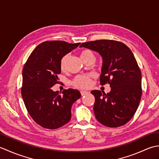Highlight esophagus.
<instances>
[{"mask_svg":"<svg viewBox=\"0 0 159 159\" xmlns=\"http://www.w3.org/2000/svg\"><path fill=\"white\" fill-rule=\"evenodd\" d=\"M88 93V92H85V91H80V94H81V96H85Z\"/></svg>","mask_w":159,"mask_h":159,"instance_id":"obj_1","label":"esophagus"}]
</instances>
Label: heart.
I'll return each mask as SVG.
<instances>
[{
	"label": "heart",
	"instance_id": "heart-1",
	"mask_svg": "<svg viewBox=\"0 0 159 159\" xmlns=\"http://www.w3.org/2000/svg\"><path fill=\"white\" fill-rule=\"evenodd\" d=\"M80 58L83 61H85L89 59H95V55L91 50H83L80 52ZM69 59V55H64L60 61V68L62 71H65L66 69V65ZM92 74H85V75L77 76L72 80V85L80 89L88 88L92 83V79L93 78Z\"/></svg>",
	"mask_w": 159,
	"mask_h": 159
}]
</instances>
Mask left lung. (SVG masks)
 Returning <instances> with one entry per match:
<instances>
[{"label": "left lung", "instance_id": "8db88e82", "mask_svg": "<svg viewBox=\"0 0 159 159\" xmlns=\"http://www.w3.org/2000/svg\"><path fill=\"white\" fill-rule=\"evenodd\" d=\"M80 47L94 50L102 58L101 85L109 83L111 92H91L95 96L93 111L100 123L108 127L126 124L135 113L142 95L141 72L133 53L124 43L100 39Z\"/></svg>", "mask_w": 159, "mask_h": 159}]
</instances>
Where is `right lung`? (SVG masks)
<instances>
[{
  "label": "right lung",
  "instance_id": "obj_1",
  "mask_svg": "<svg viewBox=\"0 0 159 159\" xmlns=\"http://www.w3.org/2000/svg\"><path fill=\"white\" fill-rule=\"evenodd\" d=\"M80 43L46 41L31 52L22 70V96L30 116L43 128L56 129L71 119V108L80 98L76 89H64L62 95L53 92L52 87L59 83L60 61Z\"/></svg>",
  "mask_w": 159,
  "mask_h": 159
}]
</instances>
